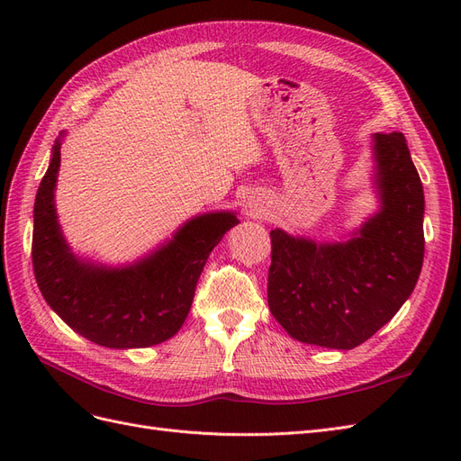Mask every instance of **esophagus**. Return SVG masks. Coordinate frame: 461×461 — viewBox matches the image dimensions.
<instances>
[{
  "label": "esophagus",
  "instance_id": "1",
  "mask_svg": "<svg viewBox=\"0 0 461 461\" xmlns=\"http://www.w3.org/2000/svg\"><path fill=\"white\" fill-rule=\"evenodd\" d=\"M259 213V207L258 205H249V215H258Z\"/></svg>",
  "mask_w": 461,
  "mask_h": 461
}]
</instances>
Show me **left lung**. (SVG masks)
Listing matches in <instances>:
<instances>
[{"mask_svg":"<svg viewBox=\"0 0 461 461\" xmlns=\"http://www.w3.org/2000/svg\"><path fill=\"white\" fill-rule=\"evenodd\" d=\"M379 209L342 242L271 230L267 302L305 344L352 350L386 325L421 273L425 196L402 132L373 134Z\"/></svg>","mask_w":461,"mask_h":461,"instance_id":"8db88e82","label":"left lung"}]
</instances>
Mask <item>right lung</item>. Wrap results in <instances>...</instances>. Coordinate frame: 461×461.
Masks as SVG:
<instances>
[{
	"label": "right lung",
	"instance_id": "right-lung-1",
	"mask_svg": "<svg viewBox=\"0 0 461 461\" xmlns=\"http://www.w3.org/2000/svg\"><path fill=\"white\" fill-rule=\"evenodd\" d=\"M63 136L51 148L34 202L32 265L41 296L75 332L100 346L127 350L169 340L190 312L209 254L239 217H192L173 239L121 267L80 258L67 244L55 209Z\"/></svg>",
	"mask_w": 461,
	"mask_h": 461
}]
</instances>
